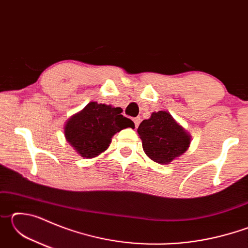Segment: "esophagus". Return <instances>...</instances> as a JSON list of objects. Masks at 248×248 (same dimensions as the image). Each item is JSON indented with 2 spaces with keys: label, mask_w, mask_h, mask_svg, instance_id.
Listing matches in <instances>:
<instances>
[{
  "label": "esophagus",
  "mask_w": 248,
  "mask_h": 248,
  "mask_svg": "<svg viewBox=\"0 0 248 248\" xmlns=\"http://www.w3.org/2000/svg\"><path fill=\"white\" fill-rule=\"evenodd\" d=\"M140 117H136V118H133V123H134V125H136V128H138V125L140 124Z\"/></svg>",
  "instance_id": "obj_1"
}]
</instances>
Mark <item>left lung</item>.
I'll return each instance as SVG.
<instances>
[{"label":"left lung","mask_w":248,"mask_h":248,"mask_svg":"<svg viewBox=\"0 0 248 248\" xmlns=\"http://www.w3.org/2000/svg\"><path fill=\"white\" fill-rule=\"evenodd\" d=\"M145 154L158 164H170L186 152L191 136L169 111H154L138 128Z\"/></svg>","instance_id":"8db88e82"}]
</instances>
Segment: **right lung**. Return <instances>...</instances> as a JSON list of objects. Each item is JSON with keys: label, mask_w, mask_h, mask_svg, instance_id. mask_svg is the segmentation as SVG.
Listing matches in <instances>:
<instances>
[{"label": "right lung", "mask_w": 248, "mask_h": 248, "mask_svg": "<svg viewBox=\"0 0 248 248\" xmlns=\"http://www.w3.org/2000/svg\"><path fill=\"white\" fill-rule=\"evenodd\" d=\"M121 112L120 107L91 102L66 120L65 139L82 157L98 156L109 148L117 132L125 128L134 129L133 121Z\"/></svg>", "instance_id": "add662e5"}]
</instances>
